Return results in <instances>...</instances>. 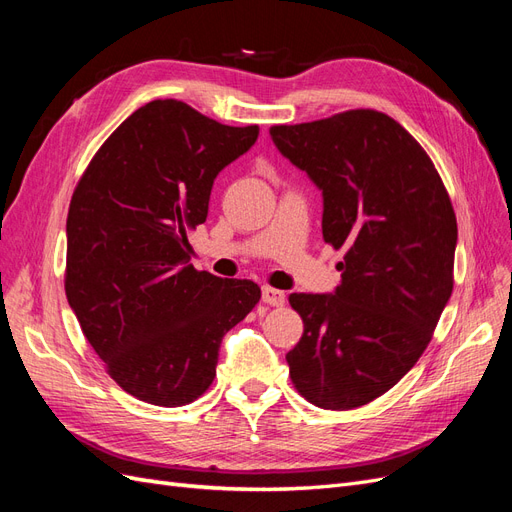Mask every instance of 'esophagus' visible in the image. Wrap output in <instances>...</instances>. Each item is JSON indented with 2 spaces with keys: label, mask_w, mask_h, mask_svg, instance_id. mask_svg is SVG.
Wrapping results in <instances>:
<instances>
[{
  "label": "esophagus",
  "mask_w": 512,
  "mask_h": 512,
  "mask_svg": "<svg viewBox=\"0 0 512 512\" xmlns=\"http://www.w3.org/2000/svg\"><path fill=\"white\" fill-rule=\"evenodd\" d=\"M262 301H265L267 305H273V307H282L286 303V294L277 288L265 286L262 288Z\"/></svg>",
  "instance_id": "esophagus-1"
}]
</instances>
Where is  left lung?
<instances>
[{
    "label": "left lung",
    "instance_id": "obj_1",
    "mask_svg": "<svg viewBox=\"0 0 512 512\" xmlns=\"http://www.w3.org/2000/svg\"><path fill=\"white\" fill-rule=\"evenodd\" d=\"M284 158L322 190V237L346 250L333 294L292 292L303 337L286 361L309 404L352 410L421 359L453 292L457 218L436 166L371 108L273 126Z\"/></svg>",
    "mask_w": 512,
    "mask_h": 512
}]
</instances>
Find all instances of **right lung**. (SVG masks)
Wrapping results in <instances>:
<instances>
[{"label":"right lung","mask_w":512,"mask_h":512,"mask_svg":"<svg viewBox=\"0 0 512 512\" xmlns=\"http://www.w3.org/2000/svg\"><path fill=\"white\" fill-rule=\"evenodd\" d=\"M258 138L153 100L106 138L68 209L66 297L123 391L177 408L203 395L222 337L260 301L252 280L188 265L213 179Z\"/></svg>","instance_id":"add662e5"}]
</instances>
